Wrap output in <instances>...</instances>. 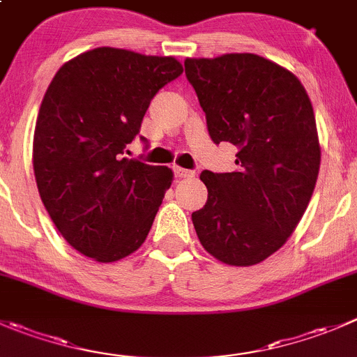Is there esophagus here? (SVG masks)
Segmentation results:
<instances>
[{
	"label": "esophagus",
	"mask_w": 357,
	"mask_h": 357,
	"mask_svg": "<svg viewBox=\"0 0 357 357\" xmlns=\"http://www.w3.org/2000/svg\"><path fill=\"white\" fill-rule=\"evenodd\" d=\"M174 174L176 178L179 179H188L195 176V171H188V169H183V167H174Z\"/></svg>",
	"instance_id": "obj_1"
}]
</instances>
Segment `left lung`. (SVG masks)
Segmentation results:
<instances>
[{
    "instance_id": "8db88e82",
    "label": "left lung",
    "mask_w": 357,
    "mask_h": 357,
    "mask_svg": "<svg viewBox=\"0 0 357 357\" xmlns=\"http://www.w3.org/2000/svg\"><path fill=\"white\" fill-rule=\"evenodd\" d=\"M185 73L211 139L237 146V171L200 174L207 202L193 227L220 261L256 265L288 241L312 197L321 164L312 105L293 73L255 54L186 59Z\"/></svg>"
}]
</instances>
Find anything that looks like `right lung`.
Instances as JSON below:
<instances>
[{"instance_id":"1","label":"right lung","mask_w":357,"mask_h":357,"mask_svg":"<svg viewBox=\"0 0 357 357\" xmlns=\"http://www.w3.org/2000/svg\"><path fill=\"white\" fill-rule=\"evenodd\" d=\"M181 73L174 57L101 47L66 62L48 85L34 178L54 225L82 255L116 261L146 238L172 171L123 153L155 94Z\"/></svg>"}]
</instances>
